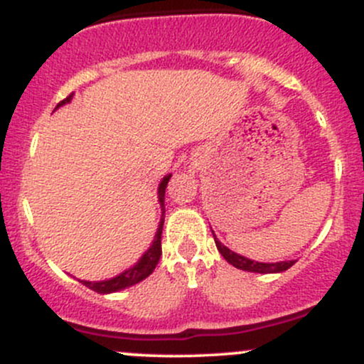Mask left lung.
<instances>
[{
	"mask_svg": "<svg viewBox=\"0 0 364 364\" xmlns=\"http://www.w3.org/2000/svg\"><path fill=\"white\" fill-rule=\"evenodd\" d=\"M214 235V231H213ZM214 242H215V247H218V250L221 252L223 257L226 259L228 262H230L231 266L238 267V269H243V271H250V273H282V271H287L289 267H292L295 264V261H282V262H257V261H252V259H247L243 257V255L233 252V250H230L228 247L223 245L221 242L215 238L214 235Z\"/></svg>",
	"mask_w": 364,
	"mask_h": 364,
	"instance_id": "left-lung-1",
	"label": "left lung"
}]
</instances>
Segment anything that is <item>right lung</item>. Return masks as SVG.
Wrapping results in <instances>:
<instances>
[{
	"label": "right lung",
	"instance_id": "add662e5",
	"mask_svg": "<svg viewBox=\"0 0 364 364\" xmlns=\"http://www.w3.org/2000/svg\"><path fill=\"white\" fill-rule=\"evenodd\" d=\"M72 95L74 93H70L65 100H62V102L57 105V109L58 107L65 105V103H69L72 100ZM169 179H171V174L166 176V178L161 181V185H159V202H161V207H162V218H161V225H159V228H157V233H155V238H154V242H151L150 249L141 255V259H139L136 264L131 266L129 269H126L124 273L117 274L115 278L103 279V282H86V279H79L82 285H86L87 289L95 290V292H98V294H112V292H119V290L127 289V287L136 285V283L141 282V279H145L146 277H150V274L154 273L155 266L159 264V259H161V255H162L161 240H162L164 214H166V209H164V195H166V186H167V183H169Z\"/></svg>",
	"mask_w": 364,
	"mask_h": 364
}]
</instances>
